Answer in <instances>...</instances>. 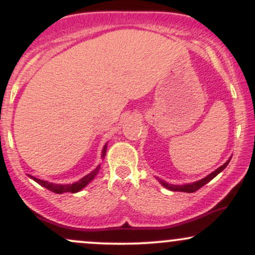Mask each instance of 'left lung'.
Masks as SVG:
<instances>
[{
  "mask_svg": "<svg viewBox=\"0 0 255 255\" xmlns=\"http://www.w3.org/2000/svg\"><path fill=\"white\" fill-rule=\"evenodd\" d=\"M230 159H231V158H229V159H228L227 162H225L223 165H221L218 169H216L215 171L211 172V174L207 175L206 177L201 178V180L195 181V182H192V183H186V184H170V183L165 182V181L159 180V178H157V180L159 181V183L162 184L163 187H165V188L169 189V191H172V192H184V193H194V192H197L199 188H201V187L205 186V184H206V183H209L210 181L212 180V178H215L216 176H217L219 172L223 171L224 169L227 168V165L229 164Z\"/></svg>",
  "mask_w": 255,
  "mask_h": 255,
  "instance_id": "1",
  "label": "left lung"
}]
</instances>
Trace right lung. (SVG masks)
<instances>
[{"mask_svg":"<svg viewBox=\"0 0 255 255\" xmlns=\"http://www.w3.org/2000/svg\"><path fill=\"white\" fill-rule=\"evenodd\" d=\"M107 146H108V144L104 145L103 151H102V158H104L105 157V153H107ZM99 169H101V164H99L97 168H96L92 172H90V174H87L86 176H84L83 178H80V180H79L78 182L69 183V184H56V183L48 182V181L39 180V178L31 176V175H28V176H30L33 181H36L37 183H39L40 186L45 187L46 189H49V191L56 193V194H62V193H67V192L77 193V192H80L83 188H85V187H86L87 184H89L91 181H92L93 178L96 177V175L98 174Z\"/></svg>","mask_w":255,"mask_h":255,"instance_id":"add662e5","label":"right lung"}]
</instances>
